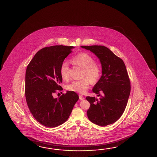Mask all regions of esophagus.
<instances>
[{"mask_svg":"<svg viewBox=\"0 0 157 157\" xmlns=\"http://www.w3.org/2000/svg\"><path fill=\"white\" fill-rule=\"evenodd\" d=\"M79 99H80V100L84 99V97L83 96H82V95H81V94L79 95Z\"/></svg>","mask_w":157,"mask_h":157,"instance_id":"34e87169","label":"esophagus"}]
</instances>
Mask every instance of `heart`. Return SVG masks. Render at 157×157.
Listing matches in <instances>:
<instances>
[{"mask_svg": "<svg viewBox=\"0 0 157 157\" xmlns=\"http://www.w3.org/2000/svg\"><path fill=\"white\" fill-rule=\"evenodd\" d=\"M71 64L83 68L82 78L74 80L67 86V89L71 92L84 93L88 88L90 83H97L101 76L102 70L99 64L94 62V58L86 52L76 55L71 60ZM61 78L67 80L69 78V67L66 62L63 63L60 68Z\"/></svg>", "mask_w": 157, "mask_h": 157, "instance_id": "1", "label": "heart"}]
</instances>
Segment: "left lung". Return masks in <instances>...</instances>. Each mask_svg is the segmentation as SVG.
Returning <instances> with one entry per match:
<instances>
[{
    "mask_svg": "<svg viewBox=\"0 0 157 157\" xmlns=\"http://www.w3.org/2000/svg\"><path fill=\"white\" fill-rule=\"evenodd\" d=\"M92 52L102 65V76L93 92L99 98L88 96L90 103L87 116L90 121L101 126L112 124L121 117L130 96V80L125 63L104 46H82Z\"/></svg>",
    "mask_w": 157,
    "mask_h": 157,
    "instance_id": "obj_1",
    "label": "left lung"
}]
</instances>
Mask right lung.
Here are the masks:
<instances>
[{
    "instance_id": "obj_1",
    "label": "right lung",
    "mask_w": 157,
    "mask_h": 157,
    "mask_svg": "<svg viewBox=\"0 0 157 157\" xmlns=\"http://www.w3.org/2000/svg\"><path fill=\"white\" fill-rule=\"evenodd\" d=\"M74 48L56 45L42 48L27 67L26 102L36 120L48 128L56 127L66 121L79 99L77 93L71 91L59 98L53 97L61 90L60 68Z\"/></svg>"
}]
</instances>
